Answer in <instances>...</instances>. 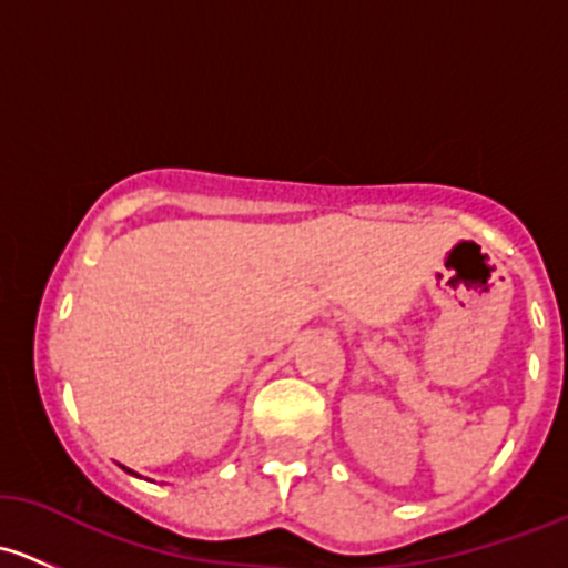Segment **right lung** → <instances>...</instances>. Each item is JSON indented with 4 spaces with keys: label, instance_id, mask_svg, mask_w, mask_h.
<instances>
[{
    "label": "right lung",
    "instance_id": "add662e5",
    "mask_svg": "<svg viewBox=\"0 0 568 568\" xmlns=\"http://www.w3.org/2000/svg\"><path fill=\"white\" fill-rule=\"evenodd\" d=\"M129 473H131V469H129ZM131 475H136V473H131Z\"/></svg>",
    "mask_w": 568,
    "mask_h": 568
}]
</instances>
